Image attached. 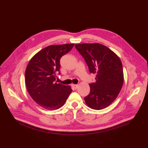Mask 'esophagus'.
Instances as JSON below:
<instances>
[{"label":"esophagus","mask_w":148,"mask_h":148,"mask_svg":"<svg viewBox=\"0 0 148 148\" xmlns=\"http://www.w3.org/2000/svg\"><path fill=\"white\" fill-rule=\"evenodd\" d=\"M72 86L73 87V88L77 89V87H78V85H77V84H72Z\"/></svg>","instance_id":"1"}]
</instances>
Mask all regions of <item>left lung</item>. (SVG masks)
Masks as SVG:
<instances>
[{
	"mask_svg": "<svg viewBox=\"0 0 148 148\" xmlns=\"http://www.w3.org/2000/svg\"><path fill=\"white\" fill-rule=\"evenodd\" d=\"M75 47L84 58L90 73L96 74L95 83L89 84L90 92L84 101L93 109H104L114 101L123 84L121 60L102 44H78Z\"/></svg>",
	"mask_w": 148,
	"mask_h": 148,
	"instance_id": "left-lung-1",
	"label": "left lung"
}]
</instances>
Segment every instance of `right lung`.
Instances as JSON below:
<instances>
[{"instance_id":"obj_1","label":"right lung","mask_w":148,"mask_h":148,"mask_svg":"<svg viewBox=\"0 0 148 148\" xmlns=\"http://www.w3.org/2000/svg\"><path fill=\"white\" fill-rule=\"evenodd\" d=\"M74 44L50 45L40 50L28 64L25 80L28 92L40 107L55 110L64 106L72 90L55 81L60 60L73 48ZM60 74V72H59Z\"/></svg>"}]
</instances>
